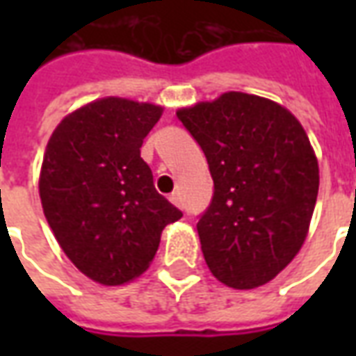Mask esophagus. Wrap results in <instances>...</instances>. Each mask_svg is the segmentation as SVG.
<instances>
[{"instance_id":"esophagus-1","label":"esophagus","mask_w":356,"mask_h":356,"mask_svg":"<svg viewBox=\"0 0 356 356\" xmlns=\"http://www.w3.org/2000/svg\"><path fill=\"white\" fill-rule=\"evenodd\" d=\"M170 200L173 206H177V208H183V198H181V194L179 193H173L170 196Z\"/></svg>"}]
</instances>
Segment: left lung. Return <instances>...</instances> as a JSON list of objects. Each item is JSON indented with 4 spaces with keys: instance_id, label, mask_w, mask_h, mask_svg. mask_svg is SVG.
Listing matches in <instances>:
<instances>
[{
    "instance_id": "1",
    "label": "left lung",
    "mask_w": 356,
    "mask_h": 356,
    "mask_svg": "<svg viewBox=\"0 0 356 356\" xmlns=\"http://www.w3.org/2000/svg\"><path fill=\"white\" fill-rule=\"evenodd\" d=\"M177 118L213 179L196 225L209 270L236 290L273 280L299 252L316 204L318 163L305 129L280 104L238 91Z\"/></svg>"
}]
</instances>
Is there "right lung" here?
Here are the masks:
<instances>
[{"label": "right lung", "mask_w": 356, "mask_h": 356, "mask_svg": "<svg viewBox=\"0 0 356 356\" xmlns=\"http://www.w3.org/2000/svg\"><path fill=\"white\" fill-rule=\"evenodd\" d=\"M160 116V106L108 97L68 114L47 143L43 213L68 259L95 282L118 286L145 273L163 227L183 217L140 158Z\"/></svg>", "instance_id": "add662e5"}]
</instances>
